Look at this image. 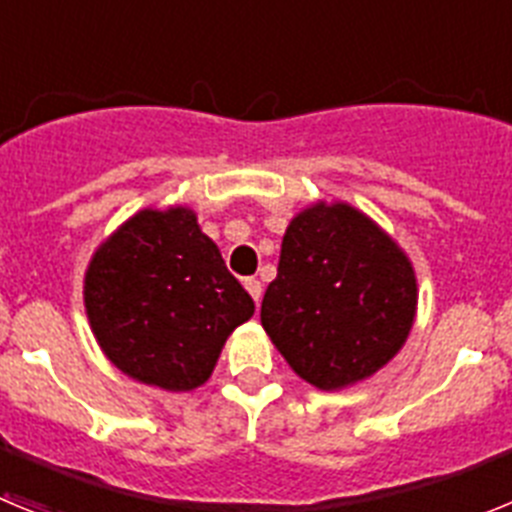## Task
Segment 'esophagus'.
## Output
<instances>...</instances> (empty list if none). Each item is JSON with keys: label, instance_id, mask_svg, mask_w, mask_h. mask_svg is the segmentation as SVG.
Returning a JSON list of instances; mask_svg holds the SVG:
<instances>
[{"label": "esophagus", "instance_id": "obj_1", "mask_svg": "<svg viewBox=\"0 0 512 512\" xmlns=\"http://www.w3.org/2000/svg\"><path fill=\"white\" fill-rule=\"evenodd\" d=\"M246 289H248V295L253 297V302H256V305H259V300H261V292H264V287H261V282L259 279H246Z\"/></svg>", "mask_w": 512, "mask_h": 512}]
</instances>
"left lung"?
Returning <instances> with one entry per match:
<instances>
[{"label":"left lung","mask_w":512,"mask_h":512,"mask_svg":"<svg viewBox=\"0 0 512 512\" xmlns=\"http://www.w3.org/2000/svg\"><path fill=\"white\" fill-rule=\"evenodd\" d=\"M418 312L410 256L348 202L318 200L287 225L261 325L292 372L346 390L397 356Z\"/></svg>","instance_id":"obj_1"}]
</instances>
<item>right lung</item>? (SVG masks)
Wrapping results in <instances>:
<instances>
[{"label": "right lung", "instance_id": "right-lung-1", "mask_svg": "<svg viewBox=\"0 0 512 512\" xmlns=\"http://www.w3.org/2000/svg\"><path fill=\"white\" fill-rule=\"evenodd\" d=\"M84 307L102 354L140 384L197 390L253 300L187 205L138 210L89 259Z\"/></svg>", "mask_w": 512, "mask_h": 512}]
</instances>
